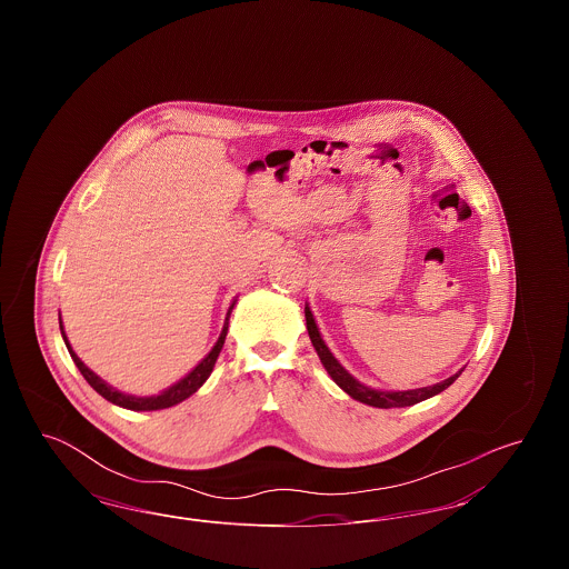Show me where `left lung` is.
<instances>
[{
	"instance_id": "1",
	"label": "left lung",
	"mask_w": 569,
	"mask_h": 569,
	"mask_svg": "<svg viewBox=\"0 0 569 569\" xmlns=\"http://www.w3.org/2000/svg\"><path fill=\"white\" fill-rule=\"evenodd\" d=\"M305 318H307L309 339H311V343H313L316 352L320 356V360H322V365H325L328 376L335 379V383H337L341 390H346L352 399L360 401V403L381 407V409H388V407L416 406V403H420V401H425V399H429V397L439 395L441 390H446V388H448L450 383H455V379L460 376L459 371L457 376L443 379V381L433 383V386L416 388V390H406V392H381V390L367 388V386H362L358 379H353L352 376H350V373L339 365V360L330 353V350L326 348V343L322 341V337H320V330H318V326H316L313 313L309 311V307H305Z\"/></svg>"
}]
</instances>
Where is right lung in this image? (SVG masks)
<instances>
[{"label":"right lung","instance_id":"add662e5","mask_svg":"<svg viewBox=\"0 0 569 569\" xmlns=\"http://www.w3.org/2000/svg\"><path fill=\"white\" fill-rule=\"evenodd\" d=\"M232 307H234V302L230 305L228 316H230ZM59 328L63 330L61 320H59ZM226 332H228V318H226V325L221 328V335H219V339H217V343L213 346V350L209 352V356L202 358V362H200L191 373H188L181 381H177L174 386H170L168 390H163L162 395H158V397H132V395H123V392L110 388L104 379H100L93 371H89V369L82 365L81 358L72 352V348H70V343H68V339H66V332H61V335H63V341H66V346H68V352L72 356L74 365L79 367L82 378L87 379V383H89L98 395H102L107 401L114 403V406L126 407V409H132V411H153V409H166V407L177 406V403L186 401L188 397H191V395L207 381V378H209L211 371H213V367H216L217 356H219L221 348H223Z\"/></svg>","mask_w":569,"mask_h":569}]
</instances>
